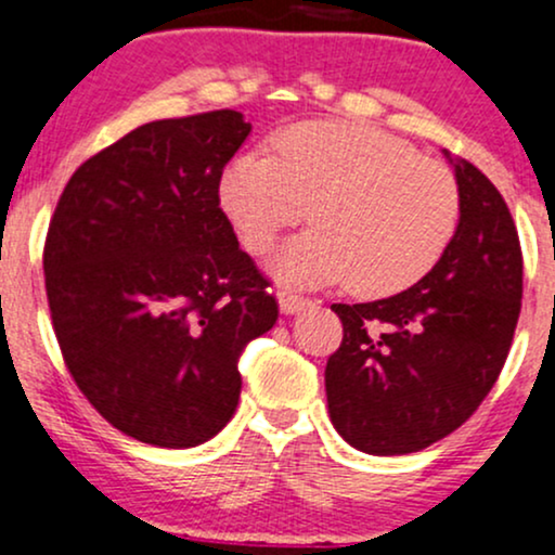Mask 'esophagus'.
I'll return each mask as SVG.
<instances>
[{
	"instance_id": "1",
	"label": "esophagus",
	"mask_w": 555,
	"mask_h": 555,
	"mask_svg": "<svg viewBox=\"0 0 555 555\" xmlns=\"http://www.w3.org/2000/svg\"><path fill=\"white\" fill-rule=\"evenodd\" d=\"M308 305H313V302L295 295L292 289H279V310H282L284 315H295V313H299V310L308 308Z\"/></svg>"
}]
</instances>
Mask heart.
<instances>
[{
  "mask_svg": "<svg viewBox=\"0 0 555 555\" xmlns=\"http://www.w3.org/2000/svg\"><path fill=\"white\" fill-rule=\"evenodd\" d=\"M266 151L227 164L219 201L242 245L269 253L308 216L302 237L273 258V273L302 286L349 279L384 297L423 279L460 221V190L443 164L375 127L315 119L284 127Z\"/></svg>",
  "mask_w": 555,
  "mask_h": 555,
  "instance_id": "obj_1",
  "label": "heart"
}]
</instances>
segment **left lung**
I'll return each mask as SVG.
<instances>
[{
  "instance_id": "1",
  "label": "left lung",
  "mask_w": 555,
  "mask_h": 555,
  "mask_svg": "<svg viewBox=\"0 0 555 555\" xmlns=\"http://www.w3.org/2000/svg\"><path fill=\"white\" fill-rule=\"evenodd\" d=\"M460 221L438 263L393 297L331 305L341 347L328 358V415L373 456L412 454L454 433L499 378L521 308L517 227L495 184L443 151Z\"/></svg>"
}]
</instances>
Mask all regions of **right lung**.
Instances as JSON below:
<instances>
[{"mask_svg": "<svg viewBox=\"0 0 555 555\" xmlns=\"http://www.w3.org/2000/svg\"><path fill=\"white\" fill-rule=\"evenodd\" d=\"M253 125L221 109L156 119L88 158L62 193L43 276L67 371L125 436L206 443L232 420L247 341L276 299L219 206Z\"/></svg>", "mask_w": 555, "mask_h": 555, "instance_id": "add662e5", "label": "right lung"}]
</instances>
